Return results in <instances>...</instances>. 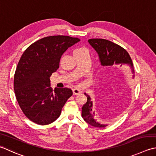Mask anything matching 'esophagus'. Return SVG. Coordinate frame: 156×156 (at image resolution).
<instances>
[{"label": "esophagus", "mask_w": 156, "mask_h": 156, "mask_svg": "<svg viewBox=\"0 0 156 156\" xmlns=\"http://www.w3.org/2000/svg\"><path fill=\"white\" fill-rule=\"evenodd\" d=\"M72 92L74 95H76V94H79L82 93L81 90L77 89V88H74V89L72 90Z\"/></svg>", "instance_id": "1"}]
</instances>
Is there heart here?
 Masks as SVG:
<instances>
[{
	"mask_svg": "<svg viewBox=\"0 0 156 156\" xmlns=\"http://www.w3.org/2000/svg\"><path fill=\"white\" fill-rule=\"evenodd\" d=\"M85 50H87L85 48H82V47H81V48H77V49L76 50L75 53H80V52L84 51H85Z\"/></svg>",
	"mask_w": 156,
	"mask_h": 156,
	"instance_id": "obj_1",
	"label": "heart"
}]
</instances>
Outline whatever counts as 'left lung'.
I'll list each match as a JSON object with an SVG mask.
<instances>
[{"mask_svg": "<svg viewBox=\"0 0 156 156\" xmlns=\"http://www.w3.org/2000/svg\"><path fill=\"white\" fill-rule=\"evenodd\" d=\"M92 47L98 54L101 65L104 67H111L119 65L121 67L123 64L129 66L133 73V78H135V70L132 59L128 52L120 46L115 44L108 40L102 38H92L88 41ZM87 101L82 108V117L86 122L92 126L105 128L108 124H101L97 120V114L93 110V101L87 93Z\"/></svg>", "mask_w": 156, "mask_h": 156, "instance_id": "8db88e82", "label": "left lung"}]
</instances>
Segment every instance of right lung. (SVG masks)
<instances>
[{"label": "right lung", "instance_id": "obj_1", "mask_svg": "<svg viewBox=\"0 0 156 156\" xmlns=\"http://www.w3.org/2000/svg\"><path fill=\"white\" fill-rule=\"evenodd\" d=\"M80 40L68 36H51L34 42L23 52L14 76V90L23 114L40 125L59 117L70 88L51 87L50 77L59 68L62 55Z\"/></svg>", "mask_w": 156, "mask_h": 156}]
</instances>
